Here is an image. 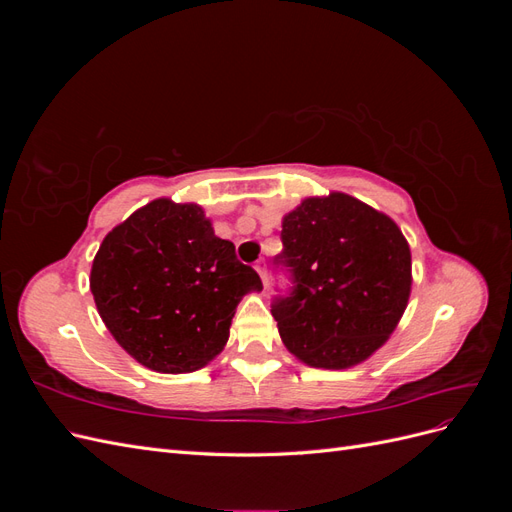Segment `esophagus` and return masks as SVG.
Returning a JSON list of instances; mask_svg holds the SVG:
<instances>
[{
    "label": "esophagus",
    "instance_id": "1",
    "mask_svg": "<svg viewBox=\"0 0 512 512\" xmlns=\"http://www.w3.org/2000/svg\"><path fill=\"white\" fill-rule=\"evenodd\" d=\"M254 269H256V271H258V275H260L262 286L267 288V284H269V275H267V265H265V260H258Z\"/></svg>",
    "mask_w": 512,
    "mask_h": 512
}]
</instances>
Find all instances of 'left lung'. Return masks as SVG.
Segmentation results:
<instances>
[{"instance_id":"1","label":"left lung","mask_w":512,"mask_h":512,"mask_svg":"<svg viewBox=\"0 0 512 512\" xmlns=\"http://www.w3.org/2000/svg\"><path fill=\"white\" fill-rule=\"evenodd\" d=\"M275 258L292 280L271 314L303 363L346 369L369 359L395 331L412 288L410 245L399 226L359 198L331 192L284 215Z\"/></svg>"}]
</instances>
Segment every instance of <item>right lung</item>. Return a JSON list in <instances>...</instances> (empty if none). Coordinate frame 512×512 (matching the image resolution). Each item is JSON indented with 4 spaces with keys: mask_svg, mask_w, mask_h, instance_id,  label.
I'll list each match as a JSON object with an SVG mask.
<instances>
[{
    "mask_svg": "<svg viewBox=\"0 0 512 512\" xmlns=\"http://www.w3.org/2000/svg\"><path fill=\"white\" fill-rule=\"evenodd\" d=\"M89 288L117 344L160 374L205 367L258 273L215 237L203 207L151 200L104 237Z\"/></svg>",
    "mask_w": 512,
    "mask_h": 512,
    "instance_id": "obj_1",
    "label": "right lung"
}]
</instances>
